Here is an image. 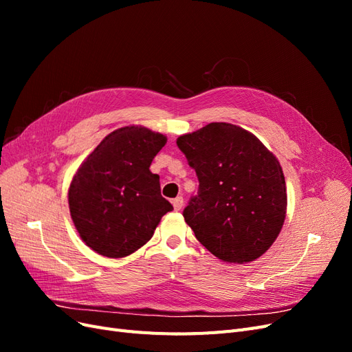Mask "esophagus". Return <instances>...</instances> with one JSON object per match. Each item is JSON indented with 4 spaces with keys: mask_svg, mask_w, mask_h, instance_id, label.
<instances>
[{
    "mask_svg": "<svg viewBox=\"0 0 352 352\" xmlns=\"http://www.w3.org/2000/svg\"><path fill=\"white\" fill-rule=\"evenodd\" d=\"M172 204H173V208H175L176 211L182 210V207H184V198H182V197H176V198L172 201Z\"/></svg>",
    "mask_w": 352,
    "mask_h": 352,
    "instance_id": "34e87169",
    "label": "esophagus"
}]
</instances>
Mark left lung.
<instances>
[{
    "mask_svg": "<svg viewBox=\"0 0 352 352\" xmlns=\"http://www.w3.org/2000/svg\"><path fill=\"white\" fill-rule=\"evenodd\" d=\"M198 176L184 210L195 238L226 263H250L279 236L286 185L278 158L257 136L230 123H210L177 138Z\"/></svg>",
    "mask_w": 352,
    "mask_h": 352,
    "instance_id": "8db88e82",
    "label": "left lung"
}]
</instances>
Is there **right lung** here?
<instances>
[{"instance_id":"obj_1","label":"right lung","mask_w":352,"mask_h":352,"mask_svg":"<svg viewBox=\"0 0 352 352\" xmlns=\"http://www.w3.org/2000/svg\"><path fill=\"white\" fill-rule=\"evenodd\" d=\"M167 138L144 126L107 135L80 164L69 188L74 228L91 250L122 258L140 250L173 206L162 197L153 158Z\"/></svg>"}]
</instances>
